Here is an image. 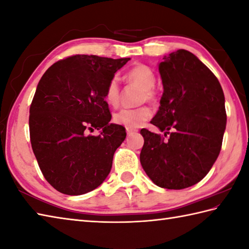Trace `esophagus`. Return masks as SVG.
Segmentation results:
<instances>
[{"mask_svg":"<svg viewBox=\"0 0 249 249\" xmlns=\"http://www.w3.org/2000/svg\"><path fill=\"white\" fill-rule=\"evenodd\" d=\"M126 131H127V134H133V133H136L137 131V129L136 128H126Z\"/></svg>","mask_w":249,"mask_h":249,"instance_id":"34e87169","label":"esophagus"}]
</instances>
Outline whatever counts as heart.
<instances>
[{
	"label": "heart",
	"mask_w": 249,
	"mask_h": 249,
	"mask_svg": "<svg viewBox=\"0 0 249 249\" xmlns=\"http://www.w3.org/2000/svg\"><path fill=\"white\" fill-rule=\"evenodd\" d=\"M125 79L130 84L141 89L139 102H150L154 104L157 101V92L154 85L157 76L153 70L145 65H136L126 72ZM121 99V90L119 81L116 77L111 79L107 84L105 90V100L111 107H118ZM151 118V110L147 106H141L135 109H123L113 115L115 124L124 126L126 128H138L145 121Z\"/></svg>",
	"instance_id": "obj_1"
}]
</instances>
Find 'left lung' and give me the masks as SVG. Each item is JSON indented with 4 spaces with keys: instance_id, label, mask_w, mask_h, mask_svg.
<instances>
[{
    "instance_id": "left-lung-1",
    "label": "left lung",
    "mask_w": 249,
    "mask_h": 249,
    "mask_svg": "<svg viewBox=\"0 0 249 249\" xmlns=\"http://www.w3.org/2000/svg\"><path fill=\"white\" fill-rule=\"evenodd\" d=\"M163 59L164 92L151 123L165 134L140 130V163L157 186L181 190L201 181L220 153L225 95L216 75L192 53L179 50Z\"/></svg>"
}]
</instances>
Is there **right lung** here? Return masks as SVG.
<instances>
[{"mask_svg":"<svg viewBox=\"0 0 249 249\" xmlns=\"http://www.w3.org/2000/svg\"><path fill=\"white\" fill-rule=\"evenodd\" d=\"M129 59L73 55L53 63L38 82L29 115L30 141L44 178L57 191L81 196L109 175L126 133L109 123L105 90ZM100 128V135H88Z\"/></svg>","mask_w":249,"mask_h":249,"instance_id":"1","label":"right lung"}]
</instances>
